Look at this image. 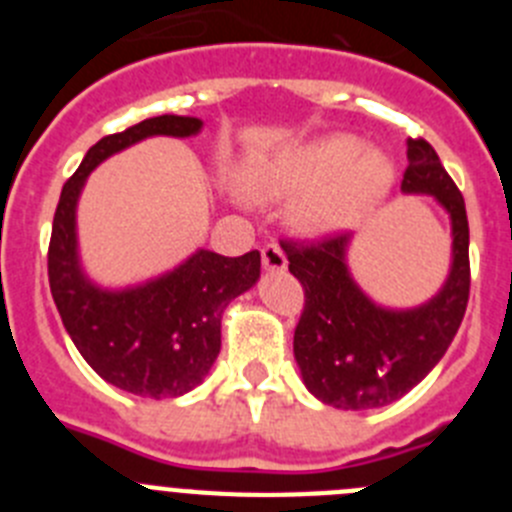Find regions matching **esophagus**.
I'll use <instances>...</instances> for the list:
<instances>
[{"label":"esophagus","instance_id":"obj_1","mask_svg":"<svg viewBox=\"0 0 512 512\" xmlns=\"http://www.w3.org/2000/svg\"><path fill=\"white\" fill-rule=\"evenodd\" d=\"M261 264L266 271H284L287 269V256L277 243H269V246L261 248Z\"/></svg>","mask_w":512,"mask_h":512}]
</instances>
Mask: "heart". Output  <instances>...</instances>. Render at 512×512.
<instances>
[{
  "label": "heart",
  "instance_id": "heart-1",
  "mask_svg": "<svg viewBox=\"0 0 512 512\" xmlns=\"http://www.w3.org/2000/svg\"><path fill=\"white\" fill-rule=\"evenodd\" d=\"M390 158L354 135H323L277 153L253 169L246 192L256 202L300 197L292 225L305 235H328L356 225L392 184Z\"/></svg>",
  "mask_w": 512,
  "mask_h": 512
}]
</instances>
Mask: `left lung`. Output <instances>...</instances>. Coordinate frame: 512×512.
<instances>
[{"instance_id":"1","label":"left lung","mask_w":512,"mask_h":512,"mask_svg":"<svg viewBox=\"0 0 512 512\" xmlns=\"http://www.w3.org/2000/svg\"><path fill=\"white\" fill-rule=\"evenodd\" d=\"M402 192L431 194L451 220L449 277L423 305L390 310L366 295L348 271V233L318 243L282 241L289 271L305 289L295 330L302 382L338 410L382 408L413 390L446 354L467 310V207L428 140H408Z\"/></svg>"}]
</instances>
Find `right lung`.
<instances>
[{"label": "right lung", "instance_id": "right-lung-1", "mask_svg": "<svg viewBox=\"0 0 512 512\" xmlns=\"http://www.w3.org/2000/svg\"><path fill=\"white\" fill-rule=\"evenodd\" d=\"M200 117L161 115L107 135L63 184L48 248V282L71 341L104 382L140 397H179L210 374L220 354V320L230 300L259 282L261 253L238 259L197 251L156 279L104 289L84 274L76 241V205L87 176L125 148L153 135L189 138Z\"/></svg>", "mask_w": 512, "mask_h": 512}]
</instances>
